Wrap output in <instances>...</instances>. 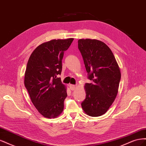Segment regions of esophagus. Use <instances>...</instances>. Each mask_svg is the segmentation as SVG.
<instances>
[{"label":"esophagus","mask_w":146,"mask_h":146,"mask_svg":"<svg viewBox=\"0 0 146 146\" xmlns=\"http://www.w3.org/2000/svg\"><path fill=\"white\" fill-rule=\"evenodd\" d=\"M69 88H70V90L73 91V90H74L76 88V86L74 85H69Z\"/></svg>","instance_id":"obj_1"}]
</instances>
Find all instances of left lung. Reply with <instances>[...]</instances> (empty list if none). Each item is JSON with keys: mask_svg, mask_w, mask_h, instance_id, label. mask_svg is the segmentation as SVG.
<instances>
[{"mask_svg": "<svg viewBox=\"0 0 146 146\" xmlns=\"http://www.w3.org/2000/svg\"><path fill=\"white\" fill-rule=\"evenodd\" d=\"M78 47L82 55L88 78L86 98L81 105L83 111L92 117L108 111L115 99L121 80V71L112 51L97 39H81Z\"/></svg>", "mask_w": 146, "mask_h": 146, "instance_id": "1", "label": "left lung"}]
</instances>
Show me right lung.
I'll return each mask as SVG.
<instances>
[{
    "label": "right lung",
    "mask_w": 146,
    "mask_h": 146,
    "mask_svg": "<svg viewBox=\"0 0 146 146\" xmlns=\"http://www.w3.org/2000/svg\"><path fill=\"white\" fill-rule=\"evenodd\" d=\"M73 38L53 39L41 44L31 54L26 68L24 85L33 104L43 116L55 118L64 108L66 86L58 78L64 52Z\"/></svg>",
    "instance_id": "1"
}]
</instances>
